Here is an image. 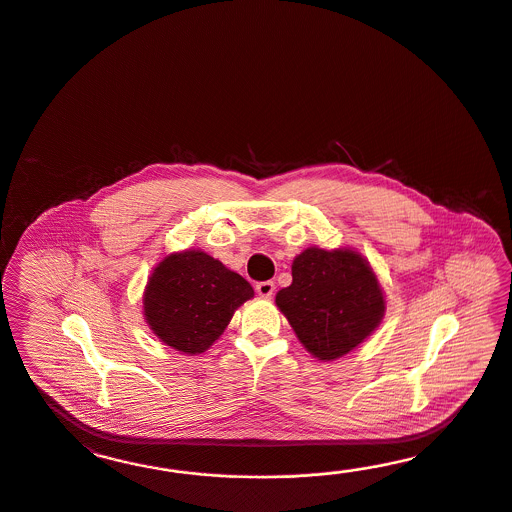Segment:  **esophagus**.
<instances>
[{"mask_svg":"<svg viewBox=\"0 0 512 512\" xmlns=\"http://www.w3.org/2000/svg\"><path fill=\"white\" fill-rule=\"evenodd\" d=\"M255 291H257V295L268 298V296L274 295L276 285H274V281H261L255 285Z\"/></svg>","mask_w":512,"mask_h":512,"instance_id":"34e87169","label":"esophagus"}]
</instances>
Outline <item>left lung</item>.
<instances>
[{"mask_svg": "<svg viewBox=\"0 0 512 512\" xmlns=\"http://www.w3.org/2000/svg\"><path fill=\"white\" fill-rule=\"evenodd\" d=\"M298 340L321 360L347 355L383 319L385 296L358 253L310 248L293 263V283L276 295Z\"/></svg>", "mask_w": 512, "mask_h": 512, "instance_id": "obj_1", "label": "left lung"}]
</instances>
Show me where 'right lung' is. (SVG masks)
Listing matches in <instances>:
<instances>
[{
    "instance_id": "1",
    "label": "right lung",
    "mask_w": 512,
    "mask_h": 512,
    "mask_svg": "<svg viewBox=\"0 0 512 512\" xmlns=\"http://www.w3.org/2000/svg\"><path fill=\"white\" fill-rule=\"evenodd\" d=\"M251 296L246 279L193 249L157 264L146 285L144 315L159 340L195 355L223 334L234 310Z\"/></svg>"
}]
</instances>
